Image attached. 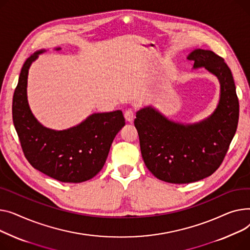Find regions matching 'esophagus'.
Wrapping results in <instances>:
<instances>
[{
	"instance_id": "obj_1",
	"label": "esophagus",
	"mask_w": 250,
	"mask_h": 250,
	"mask_svg": "<svg viewBox=\"0 0 250 250\" xmlns=\"http://www.w3.org/2000/svg\"><path fill=\"white\" fill-rule=\"evenodd\" d=\"M124 118L127 122H132L134 119V111L131 110V109H128L125 111L124 113Z\"/></svg>"
}]
</instances>
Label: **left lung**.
<instances>
[{
  "instance_id": "obj_1",
  "label": "left lung",
  "mask_w": 250,
  "mask_h": 250,
  "mask_svg": "<svg viewBox=\"0 0 250 250\" xmlns=\"http://www.w3.org/2000/svg\"><path fill=\"white\" fill-rule=\"evenodd\" d=\"M188 58L195 62L194 67L205 66L214 73L221 83V98L210 118L182 125L168 121L152 108H144L134 120L146 167L170 184L194 183L214 173L223 163L239 119L235 83L223 57L196 49Z\"/></svg>"
}]
</instances>
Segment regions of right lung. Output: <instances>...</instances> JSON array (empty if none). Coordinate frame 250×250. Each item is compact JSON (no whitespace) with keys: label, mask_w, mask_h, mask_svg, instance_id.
I'll use <instances>...</instances> for the list:
<instances>
[{"label":"right lung","mask_w":250,"mask_h":250,"mask_svg":"<svg viewBox=\"0 0 250 250\" xmlns=\"http://www.w3.org/2000/svg\"><path fill=\"white\" fill-rule=\"evenodd\" d=\"M37 51L24 62L15 89L12 115L26 159L34 168L62 183H82L104 167L116 134L125 125L121 111L93 114L80 125L63 131L43 127L27 103V76Z\"/></svg>","instance_id":"1"}]
</instances>
